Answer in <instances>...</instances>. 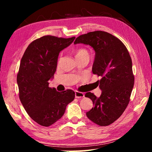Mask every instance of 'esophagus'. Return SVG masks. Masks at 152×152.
Wrapping results in <instances>:
<instances>
[{
  "instance_id": "esophagus-1",
  "label": "esophagus",
  "mask_w": 152,
  "mask_h": 152,
  "mask_svg": "<svg viewBox=\"0 0 152 152\" xmlns=\"http://www.w3.org/2000/svg\"><path fill=\"white\" fill-rule=\"evenodd\" d=\"M75 96L76 98H82L84 96V94L83 92H81L79 91H75Z\"/></svg>"
}]
</instances>
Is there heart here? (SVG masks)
Returning <instances> with one entry per match:
<instances>
[{
	"label": "heart",
	"instance_id": "heart-1",
	"mask_svg": "<svg viewBox=\"0 0 152 152\" xmlns=\"http://www.w3.org/2000/svg\"><path fill=\"white\" fill-rule=\"evenodd\" d=\"M76 58L82 57V56H89V53L86 49L84 48H78L75 50Z\"/></svg>",
	"mask_w": 152,
	"mask_h": 152
}]
</instances>
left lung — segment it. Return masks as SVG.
<instances>
[{"label": "left lung", "mask_w": 152, "mask_h": 152, "mask_svg": "<svg viewBox=\"0 0 152 152\" xmlns=\"http://www.w3.org/2000/svg\"><path fill=\"white\" fill-rule=\"evenodd\" d=\"M90 45L96 52L92 72L102 90L101 96L86 92L94 107L86 113L88 119L99 126H107L125 111L134 85L132 60L126 46L115 36L102 31L80 35L74 43Z\"/></svg>", "instance_id": "obj_1"}]
</instances>
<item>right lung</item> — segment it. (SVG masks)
<instances>
[{
    "label": "right lung",
    "mask_w": 152,
    "mask_h": 152,
    "mask_svg": "<svg viewBox=\"0 0 152 152\" xmlns=\"http://www.w3.org/2000/svg\"><path fill=\"white\" fill-rule=\"evenodd\" d=\"M74 39L43 36L30 43L20 60L17 76L20 101L30 117L42 126L49 127L60 119L75 97L72 90L58 92L49 86L59 53Z\"/></svg>",
    "instance_id": "obj_1"
}]
</instances>
